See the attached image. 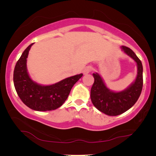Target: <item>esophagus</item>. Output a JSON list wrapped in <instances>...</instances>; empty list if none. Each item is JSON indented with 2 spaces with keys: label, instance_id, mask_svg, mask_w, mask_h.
Segmentation results:
<instances>
[{
  "label": "esophagus",
  "instance_id": "34e87169",
  "mask_svg": "<svg viewBox=\"0 0 156 156\" xmlns=\"http://www.w3.org/2000/svg\"><path fill=\"white\" fill-rule=\"evenodd\" d=\"M91 70H92V67H90V66H89V67H85V69H84V71H83V72H84V74H86L89 73V72H90Z\"/></svg>",
  "mask_w": 156,
  "mask_h": 156
}]
</instances>
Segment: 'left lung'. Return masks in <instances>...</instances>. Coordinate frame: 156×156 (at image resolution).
I'll return each instance as SVG.
<instances>
[{"instance_id": "left-lung-1", "label": "left lung", "mask_w": 156, "mask_h": 156, "mask_svg": "<svg viewBox=\"0 0 156 156\" xmlns=\"http://www.w3.org/2000/svg\"><path fill=\"white\" fill-rule=\"evenodd\" d=\"M121 48L126 54L134 59L138 67L135 82L129 88L120 92H114L106 87L99 74H93L94 82L91 89V100L98 110L108 116H118L131 108L139 98L143 88L141 61L129 48L122 46Z\"/></svg>"}]
</instances>
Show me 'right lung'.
<instances>
[{"instance_id":"1","label":"right lung","mask_w":156,"mask_h":156,"mask_svg":"<svg viewBox=\"0 0 156 156\" xmlns=\"http://www.w3.org/2000/svg\"><path fill=\"white\" fill-rule=\"evenodd\" d=\"M33 44L25 49L15 67L13 82L16 92L21 101L31 109L39 112L57 109L65 103L72 87L83 74H76L48 86L34 82L28 75L26 65L29 50Z\"/></svg>"}]
</instances>
